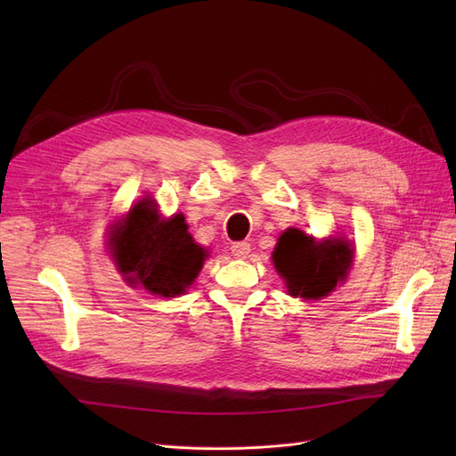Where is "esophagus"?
<instances>
[{
  "label": "esophagus",
  "instance_id": "obj_1",
  "mask_svg": "<svg viewBox=\"0 0 456 456\" xmlns=\"http://www.w3.org/2000/svg\"><path fill=\"white\" fill-rule=\"evenodd\" d=\"M231 251H232V255H234L236 258H246V256L249 255L251 248H249L248 242H236V244L231 246Z\"/></svg>",
  "mask_w": 456,
  "mask_h": 456
}]
</instances>
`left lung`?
Instances as JSON below:
<instances>
[{"instance_id":"obj_1","label":"left lung","mask_w":456,"mask_h":456,"mask_svg":"<svg viewBox=\"0 0 456 456\" xmlns=\"http://www.w3.org/2000/svg\"><path fill=\"white\" fill-rule=\"evenodd\" d=\"M354 246L342 236L318 242L299 229H286L272 253L273 266L292 297L322 299L342 284L353 266Z\"/></svg>"}]
</instances>
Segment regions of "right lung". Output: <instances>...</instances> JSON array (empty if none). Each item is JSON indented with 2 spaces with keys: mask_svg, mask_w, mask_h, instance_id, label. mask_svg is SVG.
Here are the masks:
<instances>
[{
  "mask_svg": "<svg viewBox=\"0 0 456 456\" xmlns=\"http://www.w3.org/2000/svg\"><path fill=\"white\" fill-rule=\"evenodd\" d=\"M109 234L110 256L126 282L159 297L184 294L208 256L188 232L184 216L160 218L150 196L110 225Z\"/></svg>",
  "mask_w": 456,
  "mask_h": 456,
  "instance_id": "right-lung-1",
  "label": "right lung"
}]
</instances>
